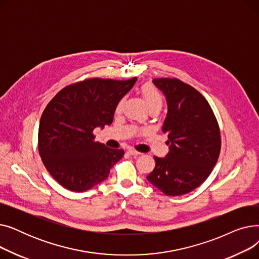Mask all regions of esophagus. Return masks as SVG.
Segmentation results:
<instances>
[{"label": "esophagus", "instance_id": "obj_1", "mask_svg": "<svg viewBox=\"0 0 259 259\" xmlns=\"http://www.w3.org/2000/svg\"><path fill=\"white\" fill-rule=\"evenodd\" d=\"M127 153L130 154V155H133V156H138V155L141 154V152H139V151H137V150H134V149H129V150L127 151Z\"/></svg>", "mask_w": 259, "mask_h": 259}]
</instances>
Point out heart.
Listing matches in <instances>:
<instances>
[{"mask_svg": "<svg viewBox=\"0 0 259 259\" xmlns=\"http://www.w3.org/2000/svg\"><path fill=\"white\" fill-rule=\"evenodd\" d=\"M141 92H142V95H143V98H144L148 108L153 107V106H158L161 108L162 97H161L160 92L153 85H151V84L144 85L141 89ZM121 105H122V101H120L117 105V108H116L117 111L121 108Z\"/></svg>", "mask_w": 259, "mask_h": 259, "instance_id": "b5f03b06", "label": "heart"}]
</instances>
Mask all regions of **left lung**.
Returning <instances> with one entry per match:
<instances>
[{
    "label": "left lung",
    "mask_w": 259,
    "mask_h": 259,
    "mask_svg": "<svg viewBox=\"0 0 259 259\" xmlns=\"http://www.w3.org/2000/svg\"><path fill=\"white\" fill-rule=\"evenodd\" d=\"M165 94L167 117L161 131L168 135L169 153L154 157L148 182L168 196L184 195L205 182L221 152L219 122L208 101L178 78H154Z\"/></svg>",
    "instance_id": "1"
}]
</instances>
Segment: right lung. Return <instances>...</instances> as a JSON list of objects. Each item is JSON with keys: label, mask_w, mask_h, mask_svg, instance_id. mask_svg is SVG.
<instances>
[{"label": "right lung", "mask_w": 259, "mask_h": 259, "mask_svg": "<svg viewBox=\"0 0 259 259\" xmlns=\"http://www.w3.org/2000/svg\"><path fill=\"white\" fill-rule=\"evenodd\" d=\"M137 77L88 78L59 91L40 116L38 152L52 178L65 189L84 192L105 181L124 156L122 149L95 142L93 130L111 125L120 99Z\"/></svg>", "instance_id": "add662e5"}]
</instances>
